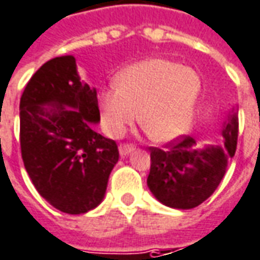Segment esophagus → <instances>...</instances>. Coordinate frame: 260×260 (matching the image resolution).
Segmentation results:
<instances>
[{
  "label": "esophagus",
  "mask_w": 260,
  "mask_h": 260,
  "mask_svg": "<svg viewBox=\"0 0 260 260\" xmlns=\"http://www.w3.org/2000/svg\"><path fill=\"white\" fill-rule=\"evenodd\" d=\"M132 150H134V145H126V143L119 145V155L121 156L129 155Z\"/></svg>",
  "instance_id": "esophagus-1"
}]
</instances>
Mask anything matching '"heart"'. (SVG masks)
Listing matches in <instances>:
<instances>
[{
	"instance_id": "1",
	"label": "heart",
	"mask_w": 260,
	"mask_h": 260,
	"mask_svg": "<svg viewBox=\"0 0 260 260\" xmlns=\"http://www.w3.org/2000/svg\"><path fill=\"white\" fill-rule=\"evenodd\" d=\"M201 95L199 73L168 59H148L126 67L118 76V86L100 94L105 132L119 138L135 122L152 141L172 142L193 125Z\"/></svg>"
}]
</instances>
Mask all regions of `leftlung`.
Instances as JSON below:
<instances>
[{"label":"left lung","instance_id":"left-lung-1","mask_svg":"<svg viewBox=\"0 0 260 260\" xmlns=\"http://www.w3.org/2000/svg\"><path fill=\"white\" fill-rule=\"evenodd\" d=\"M221 134V145L200 148L194 138L183 135L163 149L149 148L148 187L161 204L177 210H190L215 191L226 172L228 160L237 150L235 112L228 117Z\"/></svg>","mask_w":260,"mask_h":260}]
</instances>
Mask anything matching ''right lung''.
Returning <instances> with one entry per match:
<instances>
[{"label": "right lung", "instance_id": "right-lung-1", "mask_svg": "<svg viewBox=\"0 0 260 260\" xmlns=\"http://www.w3.org/2000/svg\"><path fill=\"white\" fill-rule=\"evenodd\" d=\"M19 111L22 160L38 193L66 214L95 208L119 152L92 129L97 91L80 80L73 56L54 57L30 77Z\"/></svg>", "mask_w": 260, "mask_h": 260}]
</instances>
